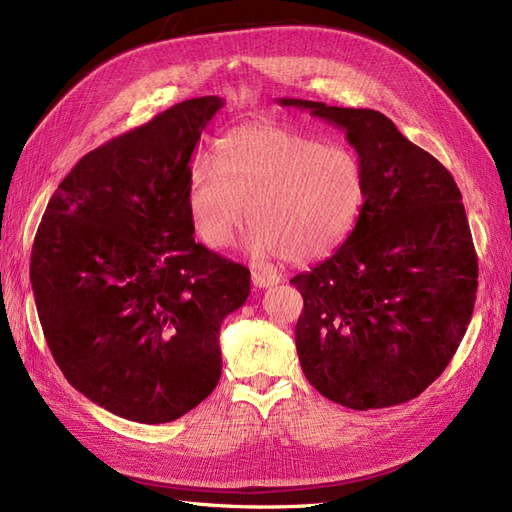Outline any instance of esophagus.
Here are the masks:
<instances>
[{
    "instance_id": "34e87169",
    "label": "esophagus",
    "mask_w": 512,
    "mask_h": 512,
    "mask_svg": "<svg viewBox=\"0 0 512 512\" xmlns=\"http://www.w3.org/2000/svg\"><path fill=\"white\" fill-rule=\"evenodd\" d=\"M252 282L256 288H269L280 284V275L273 273V271H265V269H254L252 271Z\"/></svg>"
}]
</instances>
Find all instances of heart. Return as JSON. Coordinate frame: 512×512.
<instances>
[{"label": "heart", "instance_id": "heart-1", "mask_svg": "<svg viewBox=\"0 0 512 512\" xmlns=\"http://www.w3.org/2000/svg\"><path fill=\"white\" fill-rule=\"evenodd\" d=\"M365 200V168L356 151L273 126L230 132L218 156L198 158L188 177V213L207 247L226 250L252 218V250L288 262L335 252L359 222Z\"/></svg>", "mask_w": 512, "mask_h": 512}]
</instances>
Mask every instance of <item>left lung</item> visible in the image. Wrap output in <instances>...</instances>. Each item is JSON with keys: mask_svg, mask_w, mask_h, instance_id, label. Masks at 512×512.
Listing matches in <instances>:
<instances>
[{"mask_svg": "<svg viewBox=\"0 0 512 512\" xmlns=\"http://www.w3.org/2000/svg\"><path fill=\"white\" fill-rule=\"evenodd\" d=\"M346 132L367 200L339 250L290 284L303 374L352 410L421 395L451 363L470 324L478 260L453 175L371 108L282 98Z\"/></svg>", "mask_w": 512, "mask_h": 512, "instance_id": "left-lung-1", "label": "left lung"}]
</instances>
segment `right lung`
<instances>
[{
    "instance_id": "right-lung-1",
    "label": "right lung",
    "mask_w": 512,
    "mask_h": 512,
    "mask_svg": "<svg viewBox=\"0 0 512 512\" xmlns=\"http://www.w3.org/2000/svg\"><path fill=\"white\" fill-rule=\"evenodd\" d=\"M224 102L185 100L89 151L38 226L34 299L66 380L128 421L170 423L222 374L220 327L250 269L194 241L190 158Z\"/></svg>"
}]
</instances>
